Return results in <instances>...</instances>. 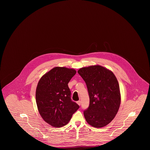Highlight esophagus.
<instances>
[{
  "instance_id": "34e87169",
  "label": "esophagus",
  "mask_w": 150,
  "mask_h": 150,
  "mask_svg": "<svg viewBox=\"0 0 150 150\" xmlns=\"http://www.w3.org/2000/svg\"><path fill=\"white\" fill-rule=\"evenodd\" d=\"M76 103L78 104V105L80 106V105H81V101H80V100H78V101H77V102H76Z\"/></svg>"
}]
</instances>
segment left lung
Returning a JSON list of instances; mask_svg holds the SVG:
<instances>
[{
    "label": "left lung",
    "instance_id": "1",
    "mask_svg": "<svg viewBox=\"0 0 150 150\" xmlns=\"http://www.w3.org/2000/svg\"><path fill=\"white\" fill-rule=\"evenodd\" d=\"M78 72L86 82L90 100L89 107L84 111L86 121L95 128L107 125L120 105L117 79L112 72L100 65L83 67Z\"/></svg>",
    "mask_w": 150,
    "mask_h": 150
}]
</instances>
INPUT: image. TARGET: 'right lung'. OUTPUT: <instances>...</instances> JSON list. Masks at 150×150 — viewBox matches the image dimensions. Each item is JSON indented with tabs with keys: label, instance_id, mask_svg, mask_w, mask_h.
I'll list each match as a JSON object with an SVG mask.
<instances>
[{
	"label": "right lung",
	"instance_id": "right-lung-1",
	"mask_svg": "<svg viewBox=\"0 0 150 150\" xmlns=\"http://www.w3.org/2000/svg\"><path fill=\"white\" fill-rule=\"evenodd\" d=\"M74 69L56 67L40 79L36 102L43 120L53 127H61L70 120L79 108L71 98L68 83L75 75Z\"/></svg>",
	"mask_w": 150,
	"mask_h": 150
}]
</instances>
